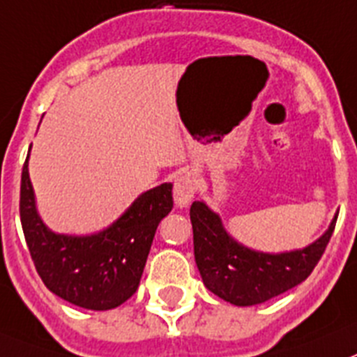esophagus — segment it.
Returning <instances> with one entry per match:
<instances>
[{
	"label": "esophagus",
	"mask_w": 357,
	"mask_h": 357,
	"mask_svg": "<svg viewBox=\"0 0 357 357\" xmlns=\"http://www.w3.org/2000/svg\"><path fill=\"white\" fill-rule=\"evenodd\" d=\"M197 187H199V179H197L196 172L192 170H187L183 174L178 176L174 183V201L179 208L187 206L192 201L194 194L197 192Z\"/></svg>",
	"instance_id": "1"
}]
</instances>
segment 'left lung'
Wrapping results in <instances>:
<instances>
[{"mask_svg":"<svg viewBox=\"0 0 357 357\" xmlns=\"http://www.w3.org/2000/svg\"><path fill=\"white\" fill-rule=\"evenodd\" d=\"M302 250L286 253L255 252L237 243L222 226L221 217L203 201L190 206L194 257L204 286L234 305H257L286 293L309 277L324 255L336 226Z\"/></svg>","mask_w":357,"mask_h":357,"instance_id":"left-lung-1","label":"left lung"}]
</instances>
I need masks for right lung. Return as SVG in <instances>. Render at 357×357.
Masks as SVG:
<instances>
[{
	"label": "right lung",
	"mask_w": 357,
	"mask_h": 357,
	"mask_svg": "<svg viewBox=\"0 0 357 357\" xmlns=\"http://www.w3.org/2000/svg\"><path fill=\"white\" fill-rule=\"evenodd\" d=\"M172 206V185L163 183L98 234H55L37 213L29 158L23 165L21 226L37 273L52 293L91 311L119 307L136 293L158 225Z\"/></svg>",
	"instance_id": "add662e5"
}]
</instances>
